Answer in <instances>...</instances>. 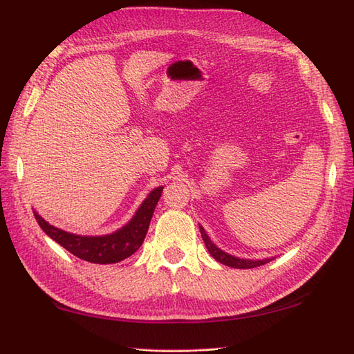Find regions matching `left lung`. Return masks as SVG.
Returning <instances> with one entry per match:
<instances>
[{
  "label": "left lung",
  "instance_id": "obj_1",
  "mask_svg": "<svg viewBox=\"0 0 354 354\" xmlns=\"http://www.w3.org/2000/svg\"><path fill=\"white\" fill-rule=\"evenodd\" d=\"M200 232H201V238H203V241L206 244V249L209 254H211L215 259H217L218 263L229 266V268H235V269H252V268H258V266H263L266 263L270 261V258L268 259H243V258H236L226 254V252H223L221 249H218L215 244L211 241V238H209L205 232V229L200 226Z\"/></svg>",
  "mask_w": 354,
  "mask_h": 354
}]
</instances>
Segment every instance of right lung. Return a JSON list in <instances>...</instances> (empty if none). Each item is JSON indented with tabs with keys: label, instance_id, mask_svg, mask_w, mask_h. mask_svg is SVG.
I'll return each mask as SVG.
<instances>
[{
	"label": "right lung",
	"instance_id": "right-lung-1",
	"mask_svg": "<svg viewBox=\"0 0 354 354\" xmlns=\"http://www.w3.org/2000/svg\"><path fill=\"white\" fill-rule=\"evenodd\" d=\"M163 187H156L154 191L148 194V197L143 200L140 207L137 209L134 217L127 225L113 232L110 235L102 236H82L66 232V230L57 229L39 217L35 212V218L44 232L61 244L64 249H67L70 254L84 259V261L95 264H113L119 263L122 259L131 257L134 252L142 246L145 240L149 221L153 218L154 209L158 198L162 196Z\"/></svg>",
	"mask_w": 354,
	"mask_h": 354
}]
</instances>
